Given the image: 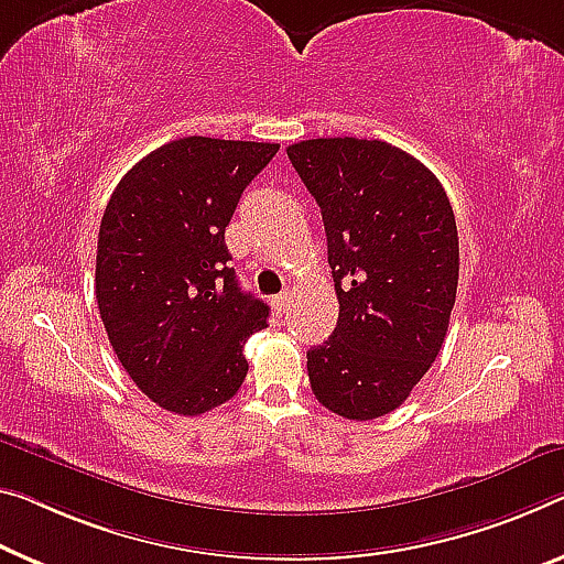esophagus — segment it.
Here are the masks:
<instances>
[{
	"label": "esophagus",
	"instance_id": "1",
	"mask_svg": "<svg viewBox=\"0 0 564 564\" xmlns=\"http://www.w3.org/2000/svg\"><path fill=\"white\" fill-rule=\"evenodd\" d=\"M288 305H290V294H288V292L274 294V297H272V307H274L276 315H282V312L288 310Z\"/></svg>",
	"mask_w": 564,
	"mask_h": 564
}]
</instances>
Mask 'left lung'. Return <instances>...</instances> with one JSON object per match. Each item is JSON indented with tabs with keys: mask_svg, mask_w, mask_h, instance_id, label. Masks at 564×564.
Listing matches in <instances>:
<instances>
[{
	"mask_svg": "<svg viewBox=\"0 0 564 564\" xmlns=\"http://www.w3.org/2000/svg\"><path fill=\"white\" fill-rule=\"evenodd\" d=\"M323 212L337 327L307 350L327 411L370 421L395 411L444 345L458 284L454 209L438 178L395 145L312 138L288 149Z\"/></svg>",
	"mask_w": 564,
	"mask_h": 564,
	"instance_id": "left-lung-1",
	"label": "left lung"
}]
</instances>
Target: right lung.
I'll return each mask as SVG.
<instances>
[{"label":"right lung","mask_w":564,"mask_h":564,"mask_svg":"<svg viewBox=\"0 0 564 564\" xmlns=\"http://www.w3.org/2000/svg\"><path fill=\"white\" fill-rule=\"evenodd\" d=\"M276 143L188 135L145 155L106 206L95 297L133 383L178 415L227 403L245 383L247 337L270 307L241 292L224 229Z\"/></svg>","instance_id":"1"}]
</instances>
